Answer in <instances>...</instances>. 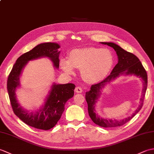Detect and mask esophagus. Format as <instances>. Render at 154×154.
I'll use <instances>...</instances> for the list:
<instances>
[{
	"label": "esophagus",
	"instance_id": "34e87169",
	"mask_svg": "<svg viewBox=\"0 0 154 154\" xmlns=\"http://www.w3.org/2000/svg\"><path fill=\"white\" fill-rule=\"evenodd\" d=\"M75 91L77 93H81L83 92V90H82V88L81 87H77L75 89Z\"/></svg>",
	"mask_w": 154,
	"mask_h": 154
}]
</instances>
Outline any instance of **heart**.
Wrapping results in <instances>:
<instances>
[{"label": "heart", "instance_id": "heart-1", "mask_svg": "<svg viewBox=\"0 0 154 154\" xmlns=\"http://www.w3.org/2000/svg\"><path fill=\"white\" fill-rule=\"evenodd\" d=\"M113 65V55L106 48L77 49L70 52L69 60L65 58L61 60V68L65 73L73 74V67L79 69L83 79L90 83L103 79Z\"/></svg>", "mask_w": 154, "mask_h": 154}]
</instances>
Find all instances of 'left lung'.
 <instances>
[{
	"label": "left lung",
	"instance_id": "1",
	"mask_svg": "<svg viewBox=\"0 0 154 154\" xmlns=\"http://www.w3.org/2000/svg\"><path fill=\"white\" fill-rule=\"evenodd\" d=\"M102 44L112 47L116 51L118 57H119V61L115 65V67H114L111 73L106 79H104L103 81L99 83L93 85L91 87V90L89 92L86 93L85 99L88 104V112H89V115L91 120H93V122L101 127L113 128L120 126L131 120L141 110L143 104L147 85H148V75H147L146 71L145 70L144 67H143L142 63L135 55L124 50L119 45L112 43V42H102ZM134 74L137 76H139L143 79L144 86L143 97L140 100V104L135 112L133 113L131 117H128L125 119L121 121L104 119L96 115L94 110V104L100 95V90L102 89L105 84L109 82L110 80L116 79L120 74Z\"/></svg>",
	"mask_w": 154,
	"mask_h": 154
}]
</instances>
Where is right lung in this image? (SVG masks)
I'll list each match as a JSON object with an SVG mask.
<instances>
[{
  "label": "right lung",
  "instance_id": "add662e5",
  "mask_svg": "<svg viewBox=\"0 0 154 154\" xmlns=\"http://www.w3.org/2000/svg\"><path fill=\"white\" fill-rule=\"evenodd\" d=\"M57 44L44 43L38 45L26 53L20 56L10 73L7 80V90L13 112L27 125L41 130H50L55 126L65 110L67 101L73 97L75 85L73 83L53 85L45 105L36 112H29L22 109L16 99L15 91L20 86V75L28 61L42 57H48L54 66L60 65Z\"/></svg>",
  "mask_w": 154,
  "mask_h": 154
}]
</instances>
